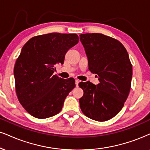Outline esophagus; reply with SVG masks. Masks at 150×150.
<instances>
[{
  "label": "esophagus",
  "mask_w": 150,
  "mask_h": 150,
  "mask_svg": "<svg viewBox=\"0 0 150 150\" xmlns=\"http://www.w3.org/2000/svg\"><path fill=\"white\" fill-rule=\"evenodd\" d=\"M79 82H80V81H79L78 79H76V80H75V83H76V86H79Z\"/></svg>",
  "instance_id": "1"
}]
</instances>
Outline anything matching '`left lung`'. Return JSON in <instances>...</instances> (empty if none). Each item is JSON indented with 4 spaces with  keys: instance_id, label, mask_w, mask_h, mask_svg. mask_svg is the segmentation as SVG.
I'll use <instances>...</instances> for the list:
<instances>
[{
    "instance_id": "1",
    "label": "left lung",
    "mask_w": 150,
    "mask_h": 150,
    "mask_svg": "<svg viewBox=\"0 0 150 150\" xmlns=\"http://www.w3.org/2000/svg\"><path fill=\"white\" fill-rule=\"evenodd\" d=\"M92 73L99 83L90 81L79 84L83 90L79 99L82 112L90 119L106 121L124 106L131 89L132 65L126 49L121 42L100 33L80 35Z\"/></svg>"
}]
</instances>
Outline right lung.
Masks as SVG:
<instances>
[{
  "label": "right lung",
  "instance_id": "obj_1",
  "mask_svg": "<svg viewBox=\"0 0 150 150\" xmlns=\"http://www.w3.org/2000/svg\"><path fill=\"white\" fill-rule=\"evenodd\" d=\"M79 40L76 34L52 33L32 38L22 48L14 69L16 92L33 117L44 119L58 114L75 88L74 79L59 78L53 73Z\"/></svg>",
  "mask_w": 150,
  "mask_h": 150
}]
</instances>
